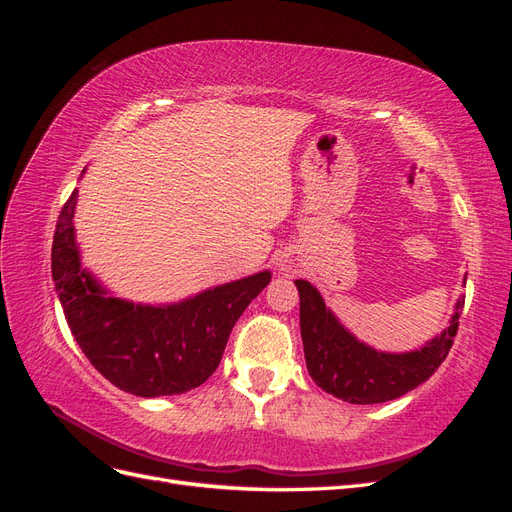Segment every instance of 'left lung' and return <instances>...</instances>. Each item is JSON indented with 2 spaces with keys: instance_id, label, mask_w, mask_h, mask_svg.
<instances>
[{
  "instance_id": "8db88e82",
  "label": "left lung",
  "mask_w": 512,
  "mask_h": 512,
  "mask_svg": "<svg viewBox=\"0 0 512 512\" xmlns=\"http://www.w3.org/2000/svg\"><path fill=\"white\" fill-rule=\"evenodd\" d=\"M294 284L301 297V337L309 376L322 391L350 404H382L416 389L442 365L459 329L455 312L451 327L425 348L406 354L376 352L337 322L312 284ZM463 303L466 299H459L457 309Z\"/></svg>"
}]
</instances>
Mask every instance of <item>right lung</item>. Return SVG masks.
<instances>
[{
    "mask_svg": "<svg viewBox=\"0 0 512 512\" xmlns=\"http://www.w3.org/2000/svg\"><path fill=\"white\" fill-rule=\"evenodd\" d=\"M74 190L59 213L51 269L68 327L89 363L121 391L138 397L185 393L218 369L232 327L271 282L262 271L175 305H134L81 269L74 241Z\"/></svg>",
    "mask_w": 512,
    "mask_h": 512,
    "instance_id": "obj_1",
    "label": "right lung"
}]
</instances>
